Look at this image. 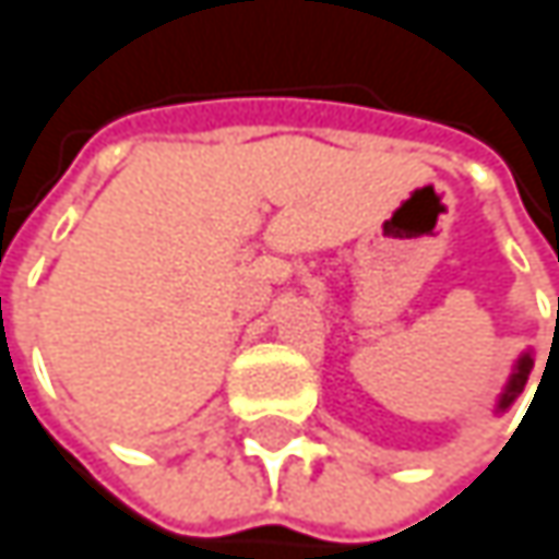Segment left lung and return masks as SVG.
I'll use <instances>...</instances> for the list:
<instances>
[{"label":"left lung","mask_w":559,"mask_h":559,"mask_svg":"<svg viewBox=\"0 0 559 559\" xmlns=\"http://www.w3.org/2000/svg\"><path fill=\"white\" fill-rule=\"evenodd\" d=\"M531 369H534V359L524 353L521 359H518V366H514V372H511V379H508V385H504L502 397H499V411H508L511 404H514V397L524 391L527 385V376H531Z\"/></svg>","instance_id":"8db88e82"}]
</instances>
